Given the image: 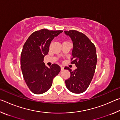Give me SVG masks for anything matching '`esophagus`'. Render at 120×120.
I'll use <instances>...</instances> for the list:
<instances>
[{"mask_svg": "<svg viewBox=\"0 0 120 120\" xmlns=\"http://www.w3.org/2000/svg\"><path fill=\"white\" fill-rule=\"evenodd\" d=\"M60 67H61V70L62 71L64 70V66H60Z\"/></svg>", "mask_w": 120, "mask_h": 120, "instance_id": "esophagus-1", "label": "esophagus"}]
</instances>
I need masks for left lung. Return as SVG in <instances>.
<instances>
[{
  "instance_id": "1",
  "label": "left lung",
  "mask_w": 120,
  "mask_h": 120,
  "mask_svg": "<svg viewBox=\"0 0 120 120\" xmlns=\"http://www.w3.org/2000/svg\"><path fill=\"white\" fill-rule=\"evenodd\" d=\"M64 32L72 40L71 64L77 67L73 71L67 67L64 68L70 72V78L65 81L66 86L72 93L80 94L87 89L94 76L97 64L96 48L84 34L75 30Z\"/></svg>"
}]
</instances>
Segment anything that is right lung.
Segmentation results:
<instances>
[{
    "instance_id": "1",
    "label": "right lung",
    "mask_w": 120,
    "mask_h": 120,
    "mask_svg": "<svg viewBox=\"0 0 120 120\" xmlns=\"http://www.w3.org/2000/svg\"><path fill=\"white\" fill-rule=\"evenodd\" d=\"M62 32L42 29L32 33L24 44L21 56V69L26 85L34 94L46 92L60 71L59 65L54 64L48 68L43 60L52 40Z\"/></svg>"
}]
</instances>
